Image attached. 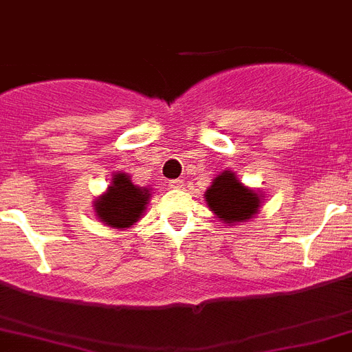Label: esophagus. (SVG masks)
Segmentation results:
<instances>
[{"label":"esophagus","instance_id":"esophagus-1","mask_svg":"<svg viewBox=\"0 0 352 352\" xmlns=\"http://www.w3.org/2000/svg\"><path fill=\"white\" fill-rule=\"evenodd\" d=\"M169 187L170 188H183L185 187V183H183V179H170Z\"/></svg>","mask_w":352,"mask_h":352}]
</instances>
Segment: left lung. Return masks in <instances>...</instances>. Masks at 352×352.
<instances>
[{
  "label": "left lung",
  "instance_id": "1",
  "mask_svg": "<svg viewBox=\"0 0 352 352\" xmlns=\"http://www.w3.org/2000/svg\"><path fill=\"white\" fill-rule=\"evenodd\" d=\"M205 197L208 208L217 215L219 221L226 224L249 221L258 213L262 203V196L242 185L231 170H224L213 179Z\"/></svg>",
  "mask_w": 352,
  "mask_h": 352
}]
</instances>
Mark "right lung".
<instances>
[{
  "mask_svg": "<svg viewBox=\"0 0 352 352\" xmlns=\"http://www.w3.org/2000/svg\"><path fill=\"white\" fill-rule=\"evenodd\" d=\"M151 188L137 187L124 173L113 174L110 187L94 201V212L107 226L122 230L131 228L142 217Z\"/></svg>",
  "mask_w": 352,
  "mask_h": 352,
  "instance_id": "1",
  "label": "right lung"
}]
</instances>
